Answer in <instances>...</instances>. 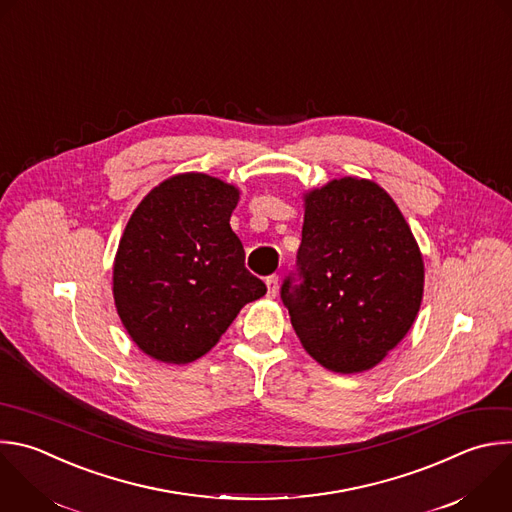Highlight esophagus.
<instances>
[{
	"label": "esophagus",
	"instance_id": "34e87169",
	"mask_svg": "<svg viewBox=\"0 0 512 512\" xmlns=\"http://www.w3.org/2000/svg\"><path fill=\"white\" fill-rule=\"evenodd\" d=\"M265 283H267V295H269V297H275V295H277V289H279V277H277V275H269Z\"/></svg>",
	"mask_w": 512,
	"mask_h": 512
}]
</instances>
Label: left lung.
<instances>
[{
    "mask_svg": "<svg viewBox=\"0 0 512 512\" xmlns=\"http://www.w3.org/2000/svg\"><path fill=\"white\" fill-rule=\"evenodd\" d=\"M297 271L281 299L307 354L358 374L380 364L410 331L424 293L418 243L392 197L344 177L303 195Z\"/></svg>",
    "mask_w": 512,
    "mask_h": 512,
    "instance_id": "1",
    "label": "left lung"
}]
</instances>
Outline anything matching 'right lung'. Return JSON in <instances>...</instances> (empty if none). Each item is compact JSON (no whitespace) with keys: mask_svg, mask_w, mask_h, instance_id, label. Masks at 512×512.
Instances as JSON below:
<instances>
[{"mask_svg":"<svg viewBox=\"0 0 512 512\" xmlns=\"http://www.w3.org/2000/svg\"><path fill=\"white\" fill-rule=\"evenodd\" d=\"M239 189L203 173L162 181L134 209L118 243L112 291L132 342L164 364L217 346L249 301L267 293L245 267L229 221Z\"/></svg>","mask_w":512,"mask_h":512,"instance_id":"right-lung-1","label":"right lung"}]
</instances>
